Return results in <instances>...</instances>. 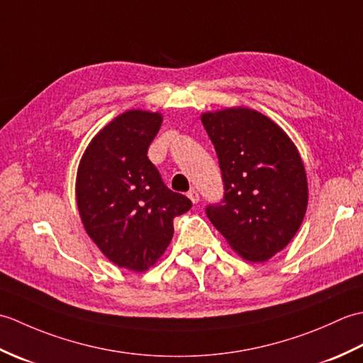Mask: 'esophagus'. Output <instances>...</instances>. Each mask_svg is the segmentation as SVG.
<instances>
[{
  "label": "esophagus",
  "instance_id": "1",
  "mask_svg": "<svg viewBox=\"0 0 363 363\" xmlns=\"http://www.w3.org/2000/svg\"><path fill=\"white\" fill-rule=\"evenodd\" d=\"M187 196L190 198V201L194 203V204H196V203L199 201V194H198V191H196L195 189H190V190H189V194H187Z\"/></svg>",
  "mask_w": 363,
  "mask_h": 363
}]
</instances>
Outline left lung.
Masks as SVG:
<instances>
[{
    "instance_id": "left-lung-1",
    "label": "left lung",
    "mask_w": 363,
    "mask_h": 363,
    "mask_svg": "<svg viewBox=\"0 0 363 363\" xmlns=\"http://www.w3.org/2000/svg\"><path fill=\"white\" fill-rule=\"evenodd\" d=\"M215 146L225 196L207 218L238 256L265 262L282 251L304 220L307 176L290 137L248 107L201 115Z\"/></svg>"
}]
</instances>
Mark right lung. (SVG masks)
<instances>
[{"instance_id": "add662e5", "label": "right lung", "mask_w": 363, "mask_h": 363, "mask_svg": "<svg viewBox=\"0 0 363 363\" xmlns=\"http://www.w3.org/2000/svg\"><path fill=\"white\" fill-rule=\"evenodd\" d=\"M160 125L159 112L118 115L90 142L76 176L86 233L115 265L135 273L160 259L172 242L173 218L191 207L146 156Z\"/></svg>"}]
</instances>
